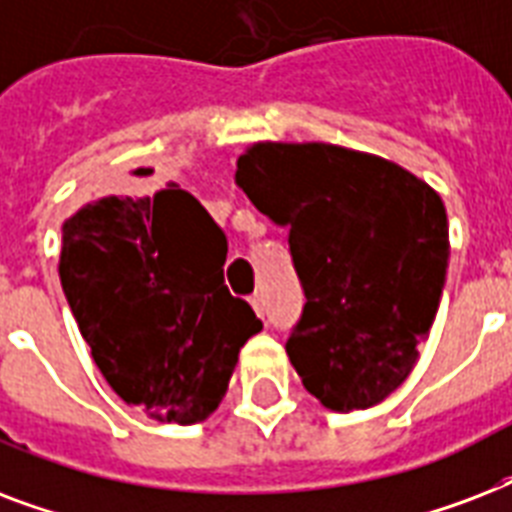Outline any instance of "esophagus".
Listing matches in <instances>:
<instances>
[{"mask_svg": "<svg viewBox=\"0 0 512 512\" xmlns=\"http://www.w3.org/2000/svg\"><path fill=\"white\" fill-rule=\"evenodd\" d=\"M249 305L255 308V313H257V316H260V319H265V300H263V295H252V297H249Z\"/></svg>", "mask_w": 512, "mask_h": 512, "instance_id": "34e87169", "label": "esophagus"}]
</instances>
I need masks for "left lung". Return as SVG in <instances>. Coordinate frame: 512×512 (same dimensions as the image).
Segmentation results:
<instances>
[{
  "label": "left lung",
  "instance_id": "obj_1",
  "mask_svg": "<svg viewBox=\"0 0 512 512\" xmlns=\"http://www.w3.org/2000/svg\"><path fill=\"white\" fill-rule=\"evenodd\" d=\"M236 185L289 228L305 292L287 356L332 412L388 398L420 358L444 292L449 220L425 180L332 143H255Z\"/></svg>",
  "mask_w": 512,
  "mask_h": 512
}]
</instances>
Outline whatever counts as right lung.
<instances>
[{"label": "right lung", "instance_id": "right-lung-1", "mask_svg": "<svg viewBox=\"0 0 512 512\" xmlns=\"http://www.w3.org/2000/svg\"><path fill=\"white\" fill-rule=\"evenodd\" d=\"M225 252V233L175 183L84 201L63 223L60 284L92 361L154 420H207L263 329L223 284Z\"/></svg>", "mask_w": 512, "mask_h": 512}]
</instances>
